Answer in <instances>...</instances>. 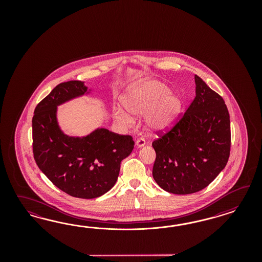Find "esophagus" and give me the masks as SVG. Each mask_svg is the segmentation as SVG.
<instances>
[{"mask_svg": "<svg viewBox=\"0 0 262 262\" xmlns=\"http://www.w3.org/2000/svg\"><path fill=\"white\" fill-rule=\"evenodd\" d=\"M135 145H136L137 148H141V147L146 145V141H145L144 138H138V139L136 140V142H135Z\"/></svg>", "mask_w": 262, "mask_h": 262, "instance_id": "1", "label": "esophagus"}]
</instances>
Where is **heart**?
Instances as JSON below:
<instances>
[{
	"mask_svg": "<svg viewBox=\"0 0 262 262\" xmlns=\"http://www.w3.org/2000/svg\"><path fill=\"white\" fill-rule=\"evenodd\" d=\"M122 107L114 111V118L123 126L130 127L135 118L129 114L142 115L144 125L151 133L166 130L174 125L182 110L181 98L170 92L166 84L158 80H146L132 88L123 98Z\"/></svg>",
	"mask_w": 262,
	"mask_h": 262,
	"instance_id": "b5f03b06",
	"label": "heart"
}]
</instances>
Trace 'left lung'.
I'll use <instances>...</instances> for the list:
<instances>
[{
	"mask_svg": "<svg viewBox=\"0 0 262 262\" xmlns=\"http://www.w3.org/2000/svg\"><path fill=\"white\" fill-rule=\"evenodd\" d=\"M196 96L174 127L157 133L156 183L164 190L185 195L214 181L230 158V121L222 97L195 75Z\"/></svg>",
	"mask_w": 262,
	"mask_h": 262,
	"instance_id": "left-lung-1",
	"label": "left lung"
}]
</instances>
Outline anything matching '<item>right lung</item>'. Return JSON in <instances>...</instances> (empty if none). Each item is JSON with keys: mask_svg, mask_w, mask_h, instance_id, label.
<instances>
[{"mask_svg": "<svg viewBox=\"0 0 262 262\" xmlns=\"http://www.w3.org/2000/svg\"><path fill=\"white\" fill-rule=\"evenodd\" d=\"M80 80L56 85L40 102L32 117V151L40 170L57 188L80 199H94L116 183L121 161L134 150L133 136L98 128L84 137L64 135L56 121V106L83 95Z\"/></svg>", "mask_w": 262, "mask_h": 262, "instance_id": "right-lung-1", "label": "right lung"}]
</instances>
